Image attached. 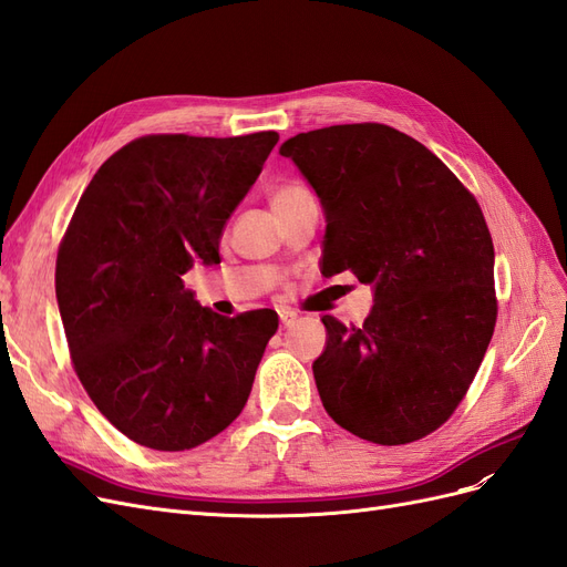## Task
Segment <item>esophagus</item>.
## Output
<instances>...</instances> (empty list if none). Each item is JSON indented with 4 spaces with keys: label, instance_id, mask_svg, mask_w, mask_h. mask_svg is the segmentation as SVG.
Returning <instances> with one entry per match:
<instances>
[{
    "label": "esophagus",
    "instance_id": "34e87169",
    "mask_svg": "<svg viewBox=\"0 0 567 567\" xmlns=\"http://www.w3.org/2000/svg\"><path fill=\"white\" fill-rule=\"evenodd\" d=\"M296 323V315H281V329H290V326Z\"/></svg>",
    "mask_w": 567,
    "mask_h": 567
}]
</instances>
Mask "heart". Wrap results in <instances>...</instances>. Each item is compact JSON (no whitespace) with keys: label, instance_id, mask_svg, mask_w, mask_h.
Here are the masks:
<instances>
[{"label":"heart","instance_id":"heart-1","mask_svg":"<svg viewBox=\"0 0 567 567\" xmlns=\"http://www.w3.org/2000/svg\"><path fill=\"white\" fill-rule=\"evenodd\" d=\"M302 194H307V192H305V186H300V184H296V182L284 184V186H279V188H277V192H274L271 205H277V203H288V200H296V198H300Z\"/></svg>","mask_w":567,"mask_h":567}]
</instances>
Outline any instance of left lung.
Returning <instances> with one entry per match:
<instances>
[{"mask_svg": "<svg viewBox=\"0 0 567 567\" xmlns=\"http://www.w3.org/2000/svg\"><path fill=\"white\" fill-rule=\"evenodd\" d=\"M279 153L321 203V271L350 269L373 290L362 326L321 319L323 409L375 444L425 437L454 414L494 333L483 210L433 151L388 125L300 132Z\"/></svg>", "mask_w": 567, "mask_h": 567, "instance_id": "1", "label": "left lung"}]
</instances>
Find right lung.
Segmentation results:
<instances>
[{
  "mask_svg": "<svg viewBox=\"0 0 567 567\" xmlns=\"http://www.w3.org/2000/svg\"><path fill=\"white\" fill-rule=\"evenodd\" d=\"M277 132L151 134L99 167L56 260V300L78 379L120 433L158 452L208 442L241 414L274 310L221 317L184 288L219 265V238Z\"/></svg>",
  "mask_w": 567,
  "mask_h": 567,
  "instance_id": "obj_1",
  "label": "right lung"
}]
</instances>
